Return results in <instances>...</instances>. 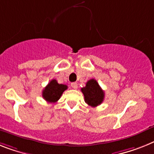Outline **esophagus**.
Here are the masks:
<instances>
[{"mask_svg": "<svg viewBox=\"0 0 154 154\" xmlns=\"http://www.w3.org/2000/svg\"><path fill=\"white\" fill-rule=\"evenodd\" d=\"M71 87L73 88V89H77V87H78V85L76 82H73V83H71Z\"/></svg>", "mask_w": 154, "mask_h": 154, "instance_id": "esophagus-1", "label": "esophagus"}]
</instances>
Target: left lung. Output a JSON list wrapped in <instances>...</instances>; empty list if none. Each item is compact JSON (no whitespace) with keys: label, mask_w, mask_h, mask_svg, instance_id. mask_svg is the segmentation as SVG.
I'll return each mask as SVG.
<instances>
[{"label":"left lung","mask_w":154,"mask_h":154,"mask_svg":"<svg viewBox=\"0 0 154 154\" xmlns=\"http://www.w3.org/2000/svg\"><path fill=\"white\" fill-rule=\"evenodd\" d=\"M85 96V101L88 105L95 107L100 105L104 99V91L96 80L91 79L86 83V86L81 88Z\"/></svg>","instance_id":"left-lung-1"}]
</instances>
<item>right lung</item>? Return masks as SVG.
<instances>
[{
  "instance_id": "obj_1",
  "label": "right lung",
  "mask_w": 154,
  "mask_h": 154,
  "mask_svg": "<svg viewBox=\"0 0 154 154\" xmlns=\"http://www.w3.org/2000/svg\"><path fill=\"white\" fill-rule=\"evenodd\" d=\"M67 88L66 85L59 84L56 80L53 79L45 88L42 91V96L48 103H55L60 99L63 91H66Z\"/></svg>"
}]
</instances>
